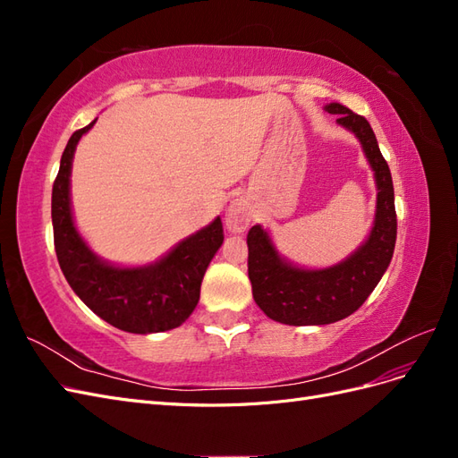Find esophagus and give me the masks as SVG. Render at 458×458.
Segmentation results:
<instances>
[{
    "instance_id": "34e87169",
    "label": "esophagus",
    "mask_w": 458,
    "mask_h": 458,
    "mask_svg": "<svg viewBox=\"0 0 458 458\" xmlns=\"http://www.w3.org/2000/svg\"><path fill=\"white\" fill-rule=\"evenodd\" d=\"M252 221V214H250V208L244 200H234L231 202V206L227 208V216H225V224L227 229L233 233H242L248 225H250Z\"/></svg>"
}]
</instances>
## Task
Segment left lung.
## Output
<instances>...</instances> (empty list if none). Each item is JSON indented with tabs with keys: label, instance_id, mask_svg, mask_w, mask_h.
Listing matches in <instances>:
<instances>
[{
	"label": "left lung",
	"instance_id": "obj_1",
	"mask_svg": "<svg viewBox=\"0 0 458 458\" xmlns=\"http://www.w3.org/2000/svg\"><path fill=\"white\" fill-rule=\"evenodd\" d=\"M327 110L338 114L336 122L352 130L363 145L378 187L377 219L369 241L353 256L321 271L288 266L276 254L266 231L259 225L248 231V276L254 300L263 313L283 325H328L352 315L377 288L394 256L397 237L394 183L377 137L367 118L348 106L330 103Z\"/></svg>",
	"mask_w": 458,
	"mask_h": 458
}]
</instances>
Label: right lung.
Wrapping results in <instances>:
<instances>
[{
    "mask_svg": "<svg viewBox=\"0 0 458 458\" xmlns=\"http://www.w3.org/2000/svg\"><path fill=\"white\" fill-rule=\"evenodd\" d=\"M93 123L68 140L53 183L51 219L59 266L80 300L108 325L133 335L172 330L197 308L208 263L224 242L221 219L179 242L155 266L120 269L95 258L72 224L68 192L76 143Z\"/></svg>",
    "mask_w": 458,
    "mask_h": 458,
    "instance_id": "add662e5",
    "label": "right lung"
}]
</instances>
